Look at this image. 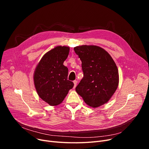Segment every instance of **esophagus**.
Here are the masks:
<instances>
[{"instance_id": "1", "label": "esophagus", "mask_w": 149, "mask_h": 149, "mask_svg": "<svg viewBox=\"0 0 149 149\" xmlns=\"http://www.w3.org/2000/svg\"><path fill=\"white\" fill-rule=\"evenodd\" d=\"M74 88H75L76 86H77V80H74Z\"/></svg>"}]
</instances>
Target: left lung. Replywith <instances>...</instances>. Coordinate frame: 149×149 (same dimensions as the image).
Segmentation results:
<instances>
[{"mask_svg":"<svg viewBox=\"0 0 149 149\" xmlns=\"http://www.w3.org/2000/svg\"><path fill=\"white\" fill-rule=\"evenodd\" d=\"M74 49L81 61L84 74L76 92L91 107L103 105L118 86V70L115 61L106 51L97 46L82 45Z\"/></svg>","mask_w":149,"mask_h":149,"instance_id":"8db88e82","label":"left lung"}]
</instances>
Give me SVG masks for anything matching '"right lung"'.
Wrapping results in <instances>:
<instances>
[{
	"label": "right lung",
	"instance_id": "right-lung-1",
	"mask_svg": "<svg viewBox=\"0 0 149 149\" xmlns=\"http://www.w3.org/2000/svg\"><path fill=\"white\" fill-rule=\"evenodd\" d=\"M69 52L68 46L55 47L44 55L35 69L37 92L50 106L60 104L74 87V83L68 80V69L63 65Z\"/></svg>",
	"mask_w": 149,
	"mask_h": 149
}]
</instances>
